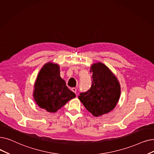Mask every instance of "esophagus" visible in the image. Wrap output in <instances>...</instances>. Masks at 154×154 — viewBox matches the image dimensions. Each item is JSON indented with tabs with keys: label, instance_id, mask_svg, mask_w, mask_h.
Listing matches in <instances>:
<instances>
[{
	"label": "esophagus",
	"instance_id": "esophagus-1",
	"mask_svg": "<svg viewBox=\"0 0 154 154\" xmlns=\"http://www.w3.org/2000/svg\"><path fill=\"white\" fill-rule=\"evenodd\" d=\"M71 90H72V92H73L74 93H76V92H77V89H76V88H72V89H71Z\"/></svg>",
	"mask_w": 154,
	"mask_h": 154
}]
</instances>
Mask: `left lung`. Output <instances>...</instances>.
Here are the masks:
<instances>
[{
  "label": "left lung",
  "instance_id": "1",
  "mask_svg": "<svg viewBox=\"0 0 154 154\" xmlns=\"http://www.w3.org/2000/svg\"><path fill=\"white\" fill-rule=\"evenodd\" d=\"M90 72L92 73V85L89 90L80 94L79 99L87 110L97 117L115 108L121 88L116 77L103 63H93Z\"/></svg>",
  "mask_w": 154,
  "mask_h": 154
}]
</instances>
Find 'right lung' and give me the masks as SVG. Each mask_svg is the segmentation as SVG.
Returning a JSON list of instances; mask_svg holds the SVG:
<instances>
[{"instance_id":"right-lung-1","label":"right lung","mask_w":154,"mask_h":154,"mask_svg":"<svg viewBox=\"0 0 154 154\" xmlns=\"http://www.w3.org/2000/svg\"><path fill=\"white\" fill-rule=\"evenodd\" d=\"M33 97L37 105L50 112H55L75 94L66 85L60 75L58 64L48 62L39 71L34 86Z\"/></svg>"}]
</instances>
